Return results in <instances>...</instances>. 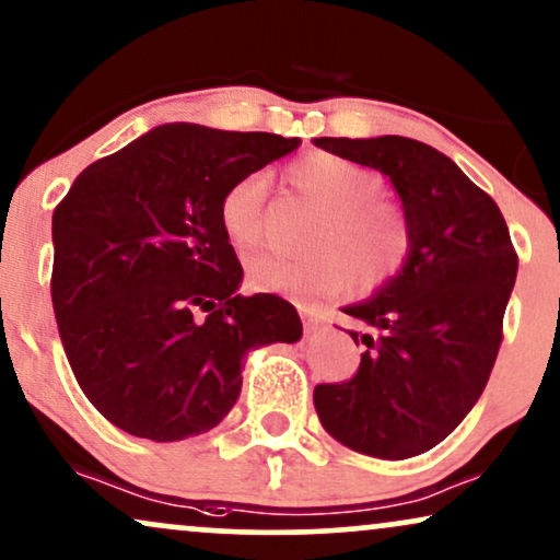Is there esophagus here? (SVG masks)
Instances as JSON below:
<instances>
[{
	"label": "esophagus",
	"instance_id": "esophagus-1",
	"mask_svg": "<svg viewBox=\"0 0 560 560\" xmlns=\"http://www.w3.org/2000/svg\"><path fill=\"white\" fill-rule=\"evenodd\" d=\"M300 315H302V325H304V332H315V330H320V317H317L313 310H307V307H300Z\"/></svg>",
	"mask_w": 560,
	"mask_h": 560
}]
</instances>
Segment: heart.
Wrapping results in <instances>:
<instances>
[{
	"instance_id": "obj_1",
	"label": "heart",
	"mask_w": 560,
	"mask_h": 560,
	"mask_svg": "<svg viewBox=\"0 0 560 560\" xmlns=\"http://www.w3.org/2000/svg\"><path fill=\"white\" fill-rule=\"evenodd\" d=\"M287 183L320 207L304 235V256L253 253L245 260L247 284L256 292L317 302L353 289L374 294L390 287L413 256V224L402 203L382 196L374 170L332 152H315L287 167ZM268 180L247 173L219 196V228L240 250L264 232Z\"/></svg>"
}]
</instances>
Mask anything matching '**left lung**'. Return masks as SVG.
<instances>
[{
    "label": "left lung",
    "instance_id": "1",
    "mask_svg": "<svg viewBox=\"0 0 560 560\" xmlns=\"http://www.w3.org/2000/svg\"><path fill=\"white\" fill-rule=\"evenodd\" d=\"M315 144L380 170L413 224L406 271L372 300L343 307L370 332L341 385H317L315 410L353 452L406 459L436 447L470 413L501 346L516 250L491 196L434 147L406 137Z\"/></svg>",
    "mask_w": 560,
    "mask_h": 560
}]
</instances>
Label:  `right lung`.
<instances>
[{"label":"right lung","instance_id":"1","mask_svg":"<svg viewBox=\"0 0 560 560\" xmlns=\"http://www.w3.org/2000/svg\"><path fill=\"white\" fill-rule=\"evenodd\" d=\"M300 147L264 131L165 124L92 162L54 209L51 302L88 400L152 442L214 429L250 349L294 343L276 294H237L243 266L219 228L232 180Z\"/></svg>","mask_w":560,"mask_h":560}]
</instances>
